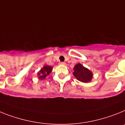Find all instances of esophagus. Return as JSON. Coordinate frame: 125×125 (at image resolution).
<instances>
[{
    "instance_id": "obj_1",
    "label": "esophagus",
    "mask_w": 125,
    "mask_h": 125,
    "mask_svg": "<svg viewBox=\"0 0 125 125\" xmlns=\"http://www.w3.org/2000/svg\"><path fill=\"white\" fill-rule=\"evenodd\" d=\"M60 65H65L66 63L65 62H60Z\"/></svg>"
}]
</instances>
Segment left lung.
Listing matches in <instances>:
<instances>
[{"instance_id": "8db88e82", "label": "left lung", "mask_w": 125, "mask_h": 125, "mask_svg": "<svg viewBox=\"0 0 125 125\" xmlns=\"http://www.w3.org/2000/svg\"><path fill=\"white\" fill-rule=\"evenodd\" d=\"M74 71L73 75L75 76V77H76L77 80L81 82H90L92 79V72L80 63L75 65L74 68Z\"/></svg>"}]
</instances>
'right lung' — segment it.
I'll return each instance as SVG.
<instances>
[{
	"mask_svg": "<svg viewBox=\"0 0 125 125\" xmlns=\"http://www.w3.org/2000/svg\"><path fill=\"white\" fill-rule=\"evenodd\" d=\"M52 69H53V68L51 67V66H44L42 69H41V71H39V72L38 73L39 78L40 79H45V77H46L47 75H48L50 73H51V71H52Z\"/></svg>",
	"mask_w": 125,
	"mask_h": 125,
	"instance_id": "1",
	"label": "right lung"
}]
</instances>
